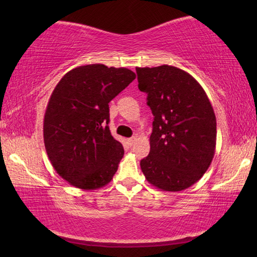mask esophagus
<instances>
[{
    "instance_id": "obj_1",
    "label": "esophagus",
    "mask_w": 257,
    "mask_h": 257,
    "mask_svg": "<svg viewBox=\"0 0 257 257\" xmlns=\"http://www.w3.org/2000/svg\"><path fill=\"white\" fill-rule=\"evenodd\" d=\"M136 141H137V137H132V138H129L128 139V143H129V145L130 146H133L134 144H135V143H136Z\"/></svg>"
}]
</instances>
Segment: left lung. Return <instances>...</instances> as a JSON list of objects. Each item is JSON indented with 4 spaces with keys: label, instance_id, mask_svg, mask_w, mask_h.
<instances>
[{
    "label": "left lung",
    "instance_id": "left-lung-1",
    "mask_svg": "<svg viewBox=\"0 0 257 257\" xmlns=\"http://www.w3.org/2000/svg\"><path fill=\"white\" fill-rule=\"evenodd\" d=\"M136 72L154 115L142 171L161 190H185L201 179L215 153L216 119L210 99L193 76L177 67L136 68Z\"/></svg>",
    "mask_w": 257,
    "mask_h": 257
}]
</instances>
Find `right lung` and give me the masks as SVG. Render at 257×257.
<instances>
[{
  "mask_svg": "<svg viewBox=\"0 0 257 257\" xmlns=\"http://www.w3.org/2000/svg\"><path fill=\"white\" fill-rule=\"evenodd\" d=\"M136 75L95 63L67 72L47 103L43 134L47 156L60 177L77 188L107 185L124 154L108 129V103Z\"/></svg>",
  "mask_w": 257,
  "mask_h": 257,
  "instance_id": "obj_1",
  "label": "right lung"
}]
</instances>
